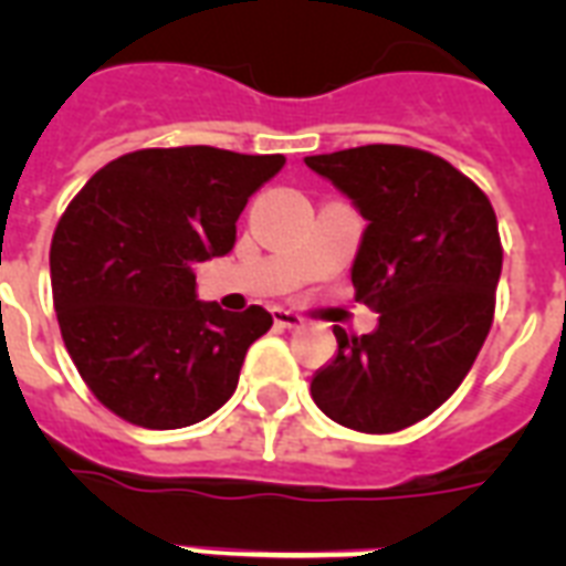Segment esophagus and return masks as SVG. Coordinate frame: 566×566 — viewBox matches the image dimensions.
I'll list each match as a JSON object with an SVG mask.
<instances>
[{
  "label": "esophagus",
  "mask_w": 566,
  "mask_h": 566,
  "mask_svg": "<svg viewBox=\"0 0 566 566\" xmlns=\"http://www.w3.org/2000/svg\"><path fill=\"white\" fill-rule=\"evenodd\" d=\"M273 319H275V326H282V328H300L302 326L300 314H296V311H287V308H273Z\"/></svg>",
  "instance_id": "esophagus-1"
}]
</instances>
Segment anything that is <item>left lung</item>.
I'll return each instance as SVG.
<instances>
[{
	"label": "left lung",
	"instance_id": "1",
	"mask_svg": "<svg viewBox=\"0 0 566 566\" xmlns=\"http://www.w3.org/2000/svg\"><path fill=\"white\" fill-rule=\"evenodd\" d=\"M305 164L367 220L353 284L378 311L370 335L335 328L337 353L314 373L311 396L346 429H408L455 394L491 332L496 213L464 172L422 149L373 144Z\"/></svg>",
	"mask_w": 566,
	"mask_h": 566
}]
</instances>
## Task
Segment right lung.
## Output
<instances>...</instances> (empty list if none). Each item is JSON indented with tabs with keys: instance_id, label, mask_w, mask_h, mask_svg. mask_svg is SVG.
Listing matches in <instances>:
<instances>
[{
	"instance_id": "add662e5",
	"label": "right lung",
	"mask_w": 566,
	"mask_h": 566,
	"mask_svg": "<svg viewBox=\"0 0 566 566\" xmlns=\"http://www.w3.org/2000/svg\"><path fill=\"white\" fill-rule=\"evenodd\" d=\"M284 155L140 149L105 164L57 222L49 270L66 353L105 408L185 429L229 402L247 349L273 326L196 296V264L229 255L249 196Z\"/></svg>"
}]
</instances>
